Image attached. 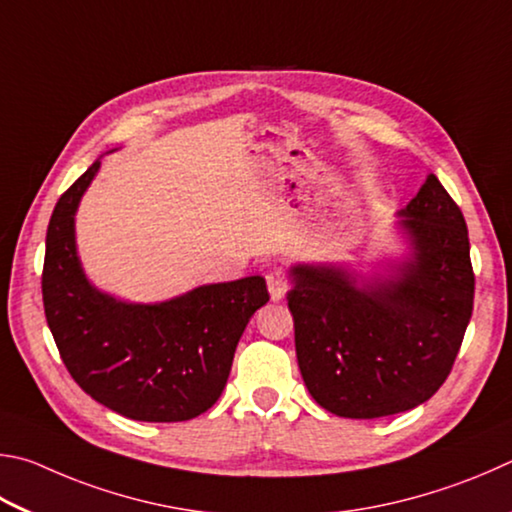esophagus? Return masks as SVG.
Wrapping results in <instances>:
<instances>
[{
    "label": "esophagus",
    "mask_w": 512,
    "mask_h": 512,
    "mask_svg": "<svg viewBox=\"0 0 512 512\" xmlns=\"http://www.w3.org/2000/svg\"><path fill=\"white\" fill-rule=\"evenodd\" d=\"M265 281L267 290H270V297L274 301H281L285 297V292H288V274H285L281 267H272V270L265 274Z\"/></svg>",
    "instance_id": "34e87169"
}]
</instances>
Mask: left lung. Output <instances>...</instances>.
Returning a JSON list of instances; mask_svg holds the SVG:
<instances>
[{"instance_id": "8db88e82", "label": "left lung", "mask_w": 512, "mask_h": 512, "mask_svg": "<svg viewBox=\"0 0 512 512\" xmlns=\"http://www.w3.org/2000/svg\"><path fill=\"white\" fill-rule=\"evenodd\" d=\"M414 258L357 288L342 267H292L288 308L303 382L344 418L423 405L450 375L470 324L474 272L465 218L436 175L400 211Z\"/></svg>"}]
</instances>
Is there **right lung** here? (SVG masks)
<instances>
[{"label": "right lung", "mask_w": 512, "mask_h": 512, "mask_svg": "<svg viewBox=\"0 0 512 512\" xmlns=\"http://www.w3.org/2000/svg\"><path fill=\"white\" fill-rule=\"evenodd\" d=\"M94 161L51 213L42 267L44 315L71 378L125 418L179 423L204 414L227 384L247 321L270 301L265 279L202 285L155 306L116 301L89 285L74 242Z\"/></svg>", "instance_id": "obj_1"}]
</instances>
